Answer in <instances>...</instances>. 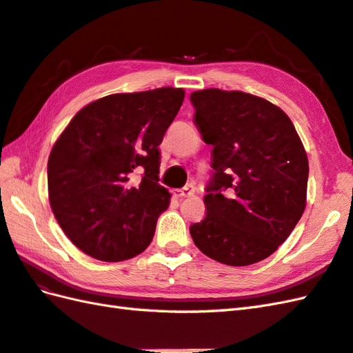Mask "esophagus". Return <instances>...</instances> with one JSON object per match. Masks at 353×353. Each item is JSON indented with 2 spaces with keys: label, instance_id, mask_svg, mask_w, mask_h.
Wrapping results in <instances>:
<instances>
[{
  "label": "esophagus",
  "instance_id": "34e87169",
  "mask_svg": "<svg viewBox=\"0 0 353 353\" xmlns=\"http://www.w3.org/2000/svg\"><path fill=\"white\" fill-rule=\"evenodd\" d=\"M194 191H196V188H194V185L188 183V185H185L183 188H181V190H174V192H172V194H174L176 197H190V196H192Z\"/></svg>",
  "mask_w": 353,
  "mask_h": 353
}]
</instances>
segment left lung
I'll return each instance as SVG.
<instances>
[{"instance_id":"8db88e82","label":"left lung","mask_w":353,"mask_h":353,"mask_svg":"<svg viewBox=\"0 0 353 353\" xmlns=\"http://www.w3.org/2000/svg\"><path fill=\"white\" fill-rule=\"evenodd\" d=\"M191 103L214 168L192 241L221 264H254L277 250L305 211L310 167L302 141L282 109L252 94L205 89Z\"/></svg>"}]
</instances>
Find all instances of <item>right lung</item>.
Here are the masks:
<instances>
[{
  "label": "right lung",
  "instance_id": "1",
  "mask_svg": "<svg viewBox=\"0 0 353 353\" xmlns=\"http://www.w3.org/2000/svg\"><path fill=\"white\" fill-rule=\"evenodd\" d=\"M183 89L114 94L71 119L48 159V197L57 223L89 256L115 262L152 243L171 194L159 185L161 150Z\"/></svg>",
  "mask_w": 353,
  "mask_h": 353
}]
</instances>
